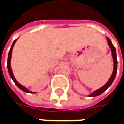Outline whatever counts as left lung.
I'll return each instance as SVG.
<instances>
[{"instance_id":"1","label":"left lung","mask_w":124,"mask_h":124,"mask_svg":"<svg viewBox=\"0 0 124 124\" xmlns=\"http://www.w3.org/2000/svg\"><path fill=\"white\" fill-rule=\"evenodd\" d=\"M108 40V45L109 46V48H111L112 50V58L114 60V70H113V72L111 76V77L109 78V80L107 82V83L104 85V86H102L101 88H100L98 90H97L96 91H94L93 93L90 95V97H95V96H98L99 95H100L101 93L104 92L107 89L109 88V86L112 85V82L114 80L115 78H116V76L117 74V56H116V48L115 47L113 46L112 42L109 40V38H107Z\"/></svg>"}]
</instances>
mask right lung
I'll list each match as a JSON object with an SVG mask.
<instances>
[{
  "instance_id": "right-lung-1",
  "label": "right lung",
  "mask_w": 124,
  "mask_h": 124,
  "mask_svg": "<svg viewBox=\"0 0 124 124\" xmlns=\"http://www.w3.org/2000/svg\"><path fill=\"white\" fill-rule=\"evenodd\" d=\"M17 39H16L15 40H14L13 42V43L12 44V46H11V48L10 49V51L8 52V60H7V68H8V73H9L10 76L11 77V78L12 79V80L14 81V82L15 83V84L16 85V86L19 88L21 90H23V91L25 92H27V93H35L36 92H31L30 90H28V89L25 88L24 86H22L21 84L18 82L15 79V76L13 75V74H12V68H11V66H10V60H11V56H12V48H13V46L15 45V42H16V41L17 40Z\"/></svg>"
}]
</instances>
